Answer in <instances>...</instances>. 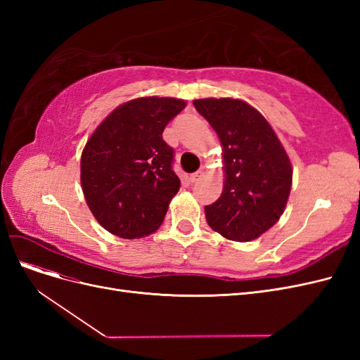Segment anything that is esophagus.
Returning <instances> with one entry per match:
<instances>
[{
    "mask_svg": "<svg viewBox=\"0 0 360 360\" xmlns=\"http://www.w3.org/2000/svg\"><path fill=\"white\" fill-rule=\"evenodd\" d=\"M202 177H204V172H202V171H197V172L192 174V176L189 177V180H191L192 183H197V181H200Z\"/></svg>",
    "mask_w": 360,
    "mask_h": 360,
    "instance_id": "obj_1",
    "label": "esophagus"
}]
</instances>
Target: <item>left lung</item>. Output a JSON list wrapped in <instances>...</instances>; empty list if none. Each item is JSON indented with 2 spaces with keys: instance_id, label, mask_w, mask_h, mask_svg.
<instances>
[{
  "instance_id": "8db88e82",
  "label": "left lung",
  "mask_w": 360,
  "mask_h": 360,
  "mask_svg": "<svg viewBox=\"0 0 360 360\" xmlns=\"http://www.w3.org/2000/svg\"><path fill=\"white\" fill-rule=\"evenodd\" d=\"M193 106L224 151V191L204 207L207 224L228 240H254L285 210L292 181L287 151L267 120L243 101L198 99Z\"/></svg>"
}]
</instances>
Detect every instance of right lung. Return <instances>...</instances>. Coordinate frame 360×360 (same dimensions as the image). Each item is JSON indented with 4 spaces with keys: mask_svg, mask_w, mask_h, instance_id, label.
Listing matches in <instances>:
<instances>
[{
    "mask_svg": "<svg viewBox=\"0 0 360 360\" xmlns=\"http://www.w3.org/2000/svg\"><path fill=\"white\" fill-rule=\"evenodd\" d=\"M186 102L139 97L120 105L86 141L81 184L93 216L106 231L138 238L156 231L180 189L174 150L163 129Z\"/></svg>",
    "mask_w": 360,
    "mask_h": 360,
    "instance_id": "add662e5",
    "label": "right lung"
}]
</instances>
